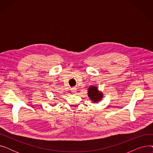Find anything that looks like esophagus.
Wrapping results in <instances>:
<instances>
[{
	"label": "esophagus",
	"mask_w": 153,
	"mask_h": 153,
	"mask_svg": "<svg viewBox=\"0 0 153 153\" xmlns=\"http://www.w3.org/2000/svg\"><path fill=\"white\" fill-rule=\"evenodd\" d=\"M71 91H72V92L73 93V94H75V93H76V91H77V90H76V88H72V90H71Z\"/></svg>",
	"instance_id": "34e87169"
}]
</instances>
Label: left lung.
I'll use <instances>...</instances> for the list:
<instances>
[{
    "label": "left lung",
    "instance_id": "8db88e82",
    "mask_svg": "<svg viewBox=\"0 0 153 153\" xmlns=\"http://www.w3.org/2000/svg\"><path fill=\"white\" fill-rule=\"evenodd\" d=\"M88 96L93 103H98L103 99V93L99 91L98 87L95 85H91L88 89Z\"/></svg>",
    "mask_w": 153,
    "mask_h": 153
}]
</instances>
